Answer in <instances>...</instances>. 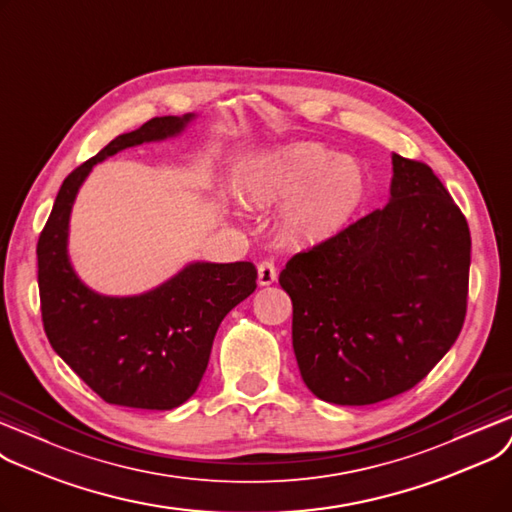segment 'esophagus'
I'll return each instance as SVG.
<instances>
[{"label": "esophagus", "mask_w": 512, "mask_h": 512, "mask_svg": "<svg viewBox=\"0 0 512 512\" xmlns=\"http://www.w3.org/2000/svg\"><path fill=\"white\" fill-rule=\"evenodd\" d=\"M277 281V266L273 260H262L258 264V283L260 285H271Z\"/></svg>", "instance_id": "34e87169"}]
</instances>
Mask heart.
Instances as JSON below:
<instances>
[{"label":"heart","instance_id":"obj_1","mask_svg":"<svg viewBox=\"0 0 512 512\" xmlns=\"http://www.w3.org/2000/svg\"><path fill=\"white\" fill-rule=\"evenodd\" d=\"M369 179L352 156L321 143H291L266 156L250 183L256 204L285 206L281 225L289 241L316 246L342 233L367 200Z\"/></svg>","mask_w":512,"mask_h":512}]
</instances>
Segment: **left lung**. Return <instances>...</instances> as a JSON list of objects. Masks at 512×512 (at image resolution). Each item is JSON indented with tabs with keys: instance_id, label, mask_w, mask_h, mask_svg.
Instances as JSON below:
<instances>
[{
	"instance_id": "obj_1",
	"label": "left lung",
	"mask_w": 512,
	"mask_h": 512,
	"mask_svg": "<svg viewBox=\"0 0 512 512\" xmlns=\"http://www.w3.org/2000/svg\"><path fill=\"white\" fill-rule=\"evenodd\" d=\"M389 202L279 275L300 375L325 402L364 406L415 387L465 323L471 233L442 181L392 156Z\"/></svg>"
}]
</instances>
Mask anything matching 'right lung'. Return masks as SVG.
Listing matches in <instances>:
<instances>
[{
	"instance_id": "right-lung-1",
	"label": "right lung",
	"mask_w": 512,
	"mask_h": 512,
	"mask_svg": "<svg viewBox=\"0 0 512 512\" xmlns=\"http://www.w3.org/2000/svg\"><path fill=\"white\" fill-rule=\"evenodd\" d=\"M193 114L156 116L64 179L37 243L41 319L56 354L108 404L170 410L196 392L218 325L256 289L252 262H193L160 287L133 298L95 294L72 271L66 243L77 191L93 164L185 129Z\"/></svg>"
}]
</instances>
